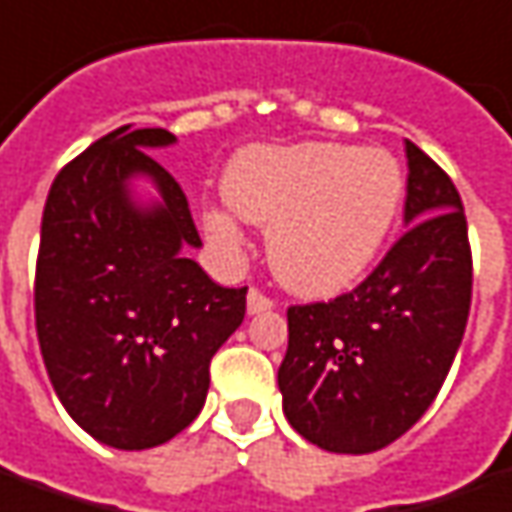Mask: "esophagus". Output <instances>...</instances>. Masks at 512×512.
Wrapping results in <instances>:
<instances>
[{
  "label": "esophagus",
  "instance_id": "obj_1",
  "mask_svg": "<svg viewBox=\"0 0 512 512\" xmlns=\"http://www.w3.org/2000/svg\"><path fill=\"white\" fill-rule=\"evenodd\" d=\"M274 307V299L271 296H266L263 291H257V288H252L249 291V296H246V310L255 316V313H266V310H271Z\"/></svg>",
  "mask_w": 512,
  "mask_h": 512
}]
</instances>
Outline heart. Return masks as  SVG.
<instances>
[{
  "mask_svg": "<svg viewBox=\"0 0 512 512\" xmlns=\"http://www.w3.org/2000/svg\"><path fill=\"white\" fill-rule=\"evenodd\" d=\"M221 194L235 216L268 227V263L291 291L332 296L382 252L405 202V169L377 146H255L232 157ZM202 221L221 249L244 246L230 213L210 207Z\"/></svg>",
  "mask_w": 512,
  "mask_h": 512,
  "instance_id": "1",
  "label": "heart"
}]
</instances>
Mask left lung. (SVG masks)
Here are the masks:
<instances>
[{"label":"left lung","instance_id":"8db88e82","mask_svg":"<svg viewBox=\"0 0 512 512\" xmlns=\"http://www.w3.org/2000/svg\"><path fill=\"white\" fill-rule=\"evenodd\" d=\"M405 152V235L349 293L288 307L282 410L302 438L338 455L377 452L427 413L471 310L455 182L416 144L405 141Z\"/></svg>","mask_w":512,"mask_h":512}]
</instances>
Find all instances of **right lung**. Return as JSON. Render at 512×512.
<instances>
[{
	"instance_id": "add662e5",
	"label": "right lung",
	"mask_w": 512,
	"mask_h": 512,
	"mask_svg": "<svg viewBox=\"0 0 512 512\" xmlns=\"http://www.w3.org/2000/svg\"><path fill=\"white\" fill-rule=\"evenodd\" d=\"M160 127L107 132L49 188L35 263V330L69 416L113 449H152L205 405L210 360L246 316V288H221L182 246H202L180 182L149 155ZM164 196L138 211L126 180Z\"/></svg>"
}]
</instances>
